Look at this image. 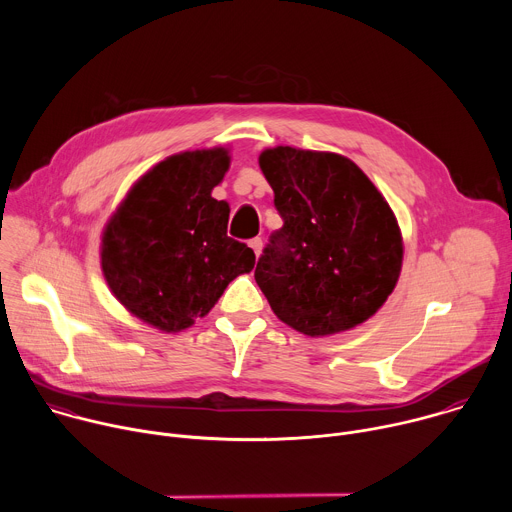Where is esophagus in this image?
<instances>
[{
    "instance_id": "34e87169",
    "label": "esophagus",
    "mask_w": 512,
    "mask_h": 512,
    "mask_svg": "<svg viewBox=\"0 0 512 512\" xmlns=\"http://www.w3.org/2000/svg\"><path fill=\"white\" fill-rule=\"evenodd\" d=\"M249 247H251V249L255 251V255L259 257V253H261V247H263V241H261L259 237H255V239H251V241H249Z\"/></svg>"
}]
</instances>
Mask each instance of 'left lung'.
<instances>
[{
    "mask_svg": "<svg viewBox=\"0 0 512 512\" xmlns=\"http://www.w3.org/2000/svg\"><path fill=\"white\" fill-rule=\"evenodd\" d=\"M259 168L283 218L255 267L273 314L312 338L367 322L403 265L401 229L385 196L332 152L277 145L261 152Z\"/></svg>",
    "mask_w": 512,
    "mask_h": 512,
    "instance_id": "1",
    "label": "left lung"
}]
</instances>
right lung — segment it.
I'll return each mask as SVG.
<instances>
[{"instance_id": "1", "label": "right lung", "mask_w": 512, "mask_h": 512, "mask_svg": "<svg viewBox=\"0 0 512 512\" xmlns=\"http://www.w3.org/2000/svg\"><path fill=\"white\" fill-rule=\"evenodd\" d=\"M227 148L180 152L145 172L101 235V269L117 302L162 332L190 328L255 253L227 235L231 206L212 198L229 172Z\"/></svg>"}]
</instances>
